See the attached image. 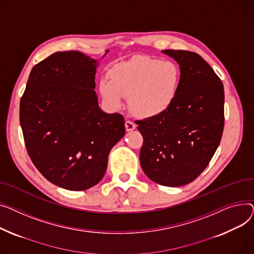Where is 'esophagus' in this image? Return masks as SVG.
I'll return each instance as SVG.
<instances>
[{
  "label": "esophagus",
  "mask_w": 254,
  "mask_h": 254,
  "mask_svg": "<svg viewBox=\"0 0 254 254\" xmlns=\"http://www.w3.org/2000/svg\"><path fill=\"white\" fill-rule=\"evenodd\" d=\"M125 128H126L127 131H132V130H134V129L136 128V125L134 124L132 121L127 120V121L125 122Z\"/></svg>",
  "instance_id": "obj_1"
}]
</instances>
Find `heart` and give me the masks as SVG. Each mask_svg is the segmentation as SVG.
I'll return each instance as SVG.
<instances>
[{"label": "heart", "mask_w": 254, "mask_h": 254, "mask_svg": "<svg viewBox=\"0 0 254 254\" xmlns=\"http://www.w3.org/2000/svg\"><path fill=\"white\" fill-rule=\"evenodd\" d=\"M182 72L172 62L137 57L115 65L110 80H101L99 90L110 107L119 109L128 97L130 111L140 118H154L166 113L174 102Z\"/></svg>", "instance_id": "1"}]
</instances>
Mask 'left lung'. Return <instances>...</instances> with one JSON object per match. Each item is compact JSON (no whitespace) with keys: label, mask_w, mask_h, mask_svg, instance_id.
<instances>
[{"label":"left lung","mask_w":254,"mask_h":254,"mask_svg":"<svg viewBox=\"0 0 254 254\" xmlns=\"http://www.w3.org/2000/svg\"><path fill=\"white\" fill-rule=\"evenodd\" d=\"M180 64L176 98L161 116L135 123L143 137L140 165L151 181L181 187L195 181L209 164L225 125L223 85L197 53L163 50Z\"/></svg>","instance_id":"obj_1"}]
</instances>
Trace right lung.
Returning a JSON list of instances; mask_svg holds the SVG:
<instances>
[{
	"label": "right lung",
	"mask_w": 254,
	"mask_h": 254,
	"mask_svg": "<svg viewBox=\"0 0 254 254\" xmlns=\"http://www.w3.org/2000/svg\"><path fill=\"white\" fill-rule=\"evenodd\" d=\"M96 64L79 51L56 52L33 67L20 99L29 158L46 180L69 190L102 180L112 147L125 134L124 117L98 107Z\"/></svg>",
	"instance_id": "add662e5"
}]
</instances>
